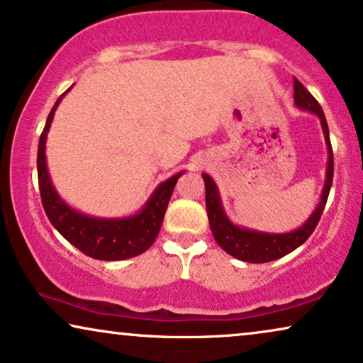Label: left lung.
<instances>
[{"label": "left lung", "instance_id": "8db88e82", "mask_svg": "<svg viewBox=\"0 0 363 363\" xmlns=\"http://www.w3.org/2000/svg\"><path fill=\"white\" fill-rule=\"evenodd\" d=\"M294 101H296L297 108L308 113H313L320 119L323 136H325V144L328 151V162H327V177L325 186H323L322 197L315 211L312 216L306 220V224L298 227L297 230L286 232V234H269V232H259L252 229H245V227H239L232 224L229 217L225 216L224 207H222L219 191H217L216 182L212 181L211 176L202 174L206 184V209L207 217H209V225L214 235L216 242L224 249L227 254L232 257L244 260V262L250 264H262L270 262V260L280 259L284 255L291 254L296 250L298 245H302L306 240L311 238V234L315 230V227L320 220V216L323 209H325L328 192H330L332 179H333V154H332V144L330 136H328V125L325 114L317 103V99L308 93L301 81L294 77Z\"/></svg>", "mask_w": 363, "mask_h": 363}]
</instances>
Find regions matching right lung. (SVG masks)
<instances>
[{"mask_svg":"<svg viewBox=\"0 0 363 363\" xmlns=\"http://www.w3.org/2000/svg\"><path fill=\"white\" fill-rule=\"evenodd\" d=\"M65 94H61L56 104L52 106L41 133L40 144H38V182H40L41 202L48 219L67 242L89 257L99 260L136 257L146 252L156 240L174 186L182 172L159 184L146 206L136 216L121 217V219H99V217H91L74 211L57 196L50 179V172H48L45 154L48 131L55 118V111Z\"/></svg>","mask_w":363,"mask_h":363,"instance_id":"1","label":"right lung"}]
</instances>
